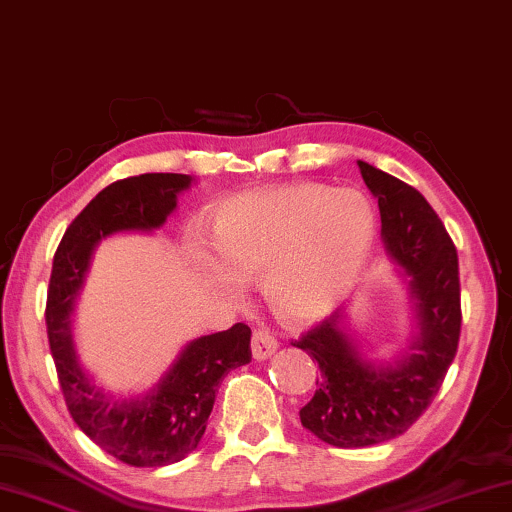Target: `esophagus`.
Masks as SVG:
<instances>
[{
  "instance_id": "1",
  "label": "esophagus",
  "mask_w": 512,
  "mask_h": 512,
  "mask_svg": "<svg viewBox=\"0 0 512 512\" xmlns=\"http://www.w3.org/2000/svg\"><path fill=\"white\" fill-rule=\"evenodd\" d=\"M277 351V339H274L272 332L268 330H256L254 337H251V355L256 360H265Z\"/></svg>"
}]
</instances>
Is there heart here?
I'll use <instances>...</instances> for the list:
<instances>
[{"instance_id":"b5f03b06","label":"heart","mask_w":512,"mask_h":512,"mask_svg":"<svg viewBox=\"0 0 512 512\" xmlns=\"http://www.w3.org/2000/svg\"><path fill=\"white\" fill-rule=\"evenodd\" d=\"M376 235L365 194L298 182L240 194L212 214L207 263L214 284L240 293V279L263 274L279 314L309 321L330 311L358 281Z\"/></svg>"}]
</instances>
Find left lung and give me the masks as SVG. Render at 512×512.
Listing matches in <instances>:
<instances>
[{"instance_id":"8db88e82","label":"left lung","mask_w":512,"mask_h":512,"mask_svg":"<svg viewBox=\"0 0 512 512\" xmlns=\"http://www.w3.org/2000/svg\"><path fill=\"white\" fill-rule=\"evenodd\" d=\"M358 166L379 198L385 251L409 277L418 332L390 365L362 358L342 325L344 309L291 342L321 369L314 397L300 409L302 427L337 448L404 434L439 392L462 330L457 249L439 214L418 189L365 161Z\"/></svg>"}]
</instances>
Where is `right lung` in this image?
I'll return each mask as SVG.
<instances>
[{
    "instance_id": "1",
    "label": "right lung",
    "mask_w": 512,
    "mask_h": 512,
    "mask_svg": "<svg viewBox=\"0 0 512 512\" xmlns=\"http://www.w3.org/2000/svg\"><path fill=\"white\" fill-rule=\"evenodd\" d=\"M191 182V175L145 173L108 184L71 221L53 258L46 325L64 402L96 446L129 466H166L194 453L205 434L219 381L231 369L251 362V330L235 323L184 346L150 392L117 399L85 374L73 348V300L96 244L113 233H150L164 226L177 207V194Z\"/></svg>"
}]
</instances>
